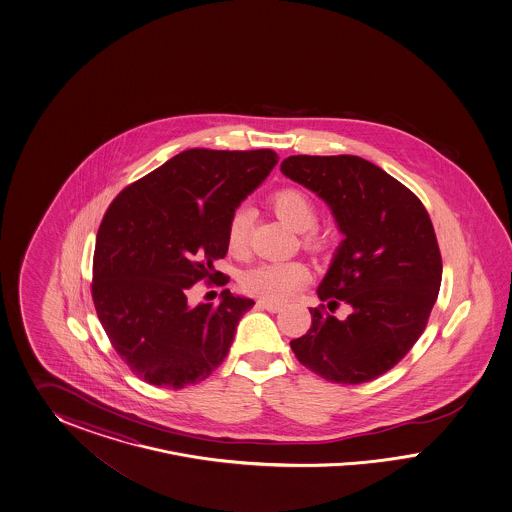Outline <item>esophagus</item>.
<instances>
[{
	"label": "esophagus",
	"instance_id": "obj_1",
	"mask_svg": "<svg viewBox=\"0 0 512 512\" xmlns=\"http://www.w3.org/2000/svg\"><path fill=\"white\" fill-rule=\"evenodd\" d=\"M257 306H259L261 310L272 311V313H278V311L283 310V306H281V304L270 302V300H259V302H257Z\"/></svg>",
	"mask_w": 512,
	"mask_h": 512
}]
</instances>
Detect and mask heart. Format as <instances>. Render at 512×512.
<instances>
[{
	"label": "heart",
	"mask_w": 512,
	"mask_h": 512,
	"mask_svg": "<svg viewBox=\"0 0 512 512\" xmlns=\"http://www.w3.org/2000/svg\"><path fill=\"white\" fill-rule=\"evenodd\" d=\"M272 210L296 233H304L302 244L310 251L326 249V236L315 229L317 210L310 197L296 187H281L268 199ZM227 248L233 255L248 251L249 212L244 208L234 210L227 223ZM310 268L300 261L261 263L253 266L242 278V287L249 295L259 296L270 302H287L300 293L310 281Z\"/></svg>",
	"instance_id": "b5f03b06"
}]
</instances>
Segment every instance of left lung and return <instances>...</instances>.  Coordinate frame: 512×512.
Listing matches in <instances>:
<instances>
[{
  "instance_id": "8db88e82",
  "label": "left lung",
  "mask_w": 512,
  "mask_h": 512,
  "mask_svg": "<svg viewBox=\"0 0 512 512\" xmlns=\"http://www.w3.org/2000/svg\"><path fill=\"white\" fill-rule=\"evenodd\" d=\"M281 172L330 206L341 242L311 308L310 330L291 341L300 364L341 385L377 379L402 360L428 325L441 287V251L419 197L357 155H291Z\"/></svg>"
}]
</instances>
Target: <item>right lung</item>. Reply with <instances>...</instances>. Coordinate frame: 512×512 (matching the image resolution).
Segmentation results:
<instances>
[{
  "mask_svg": "<svg viewBox=\"0 0 512 512\" xmlns=\"http://www.w3.org/2000/svg\"><path fill=\"white\" fill-rule=\"evenodd\" d=\"M278 163L274 150L174 155L110 202L93 251L97 317L129 370L155 387L201 383L225 360L253 300L189 304L199 281L227 285L214 268L227 255L236 206Z\"/></svg>",
  "mask_w": 512,
  "mask_h": 512,
  "instance_id": "right-lung-1",
  "label": "right lung"
}]
</instances>
